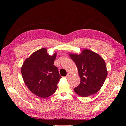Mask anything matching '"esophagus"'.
Returning <instances> with one entry per match:
<instances>
[{"mask_svg": "<svg viewBox=\"0 0 126 126\" xmlns=\"http://www.w3.org/2000/svg\"><path fill=\"white\" fill-rule=\"evenodd\" d=\"M71 74H70V73H68V74H67V76H66V78H69V77H71Z\"/></svg>", "mask_w": 126, "mask_h": 126, "instance_id": "esophagus-1", "label": "esophagus"}]
</instances>
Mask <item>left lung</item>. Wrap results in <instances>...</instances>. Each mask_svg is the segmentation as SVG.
Listing matches in <instances>:
<instances>
[{
  "instance_id": "left-lung-1",
  "label": "left lung",
  "mask_w": 126,
  "mask_h": 126,
  "mask_svg": "<svg viewBox=\"0 0 126 126\" xmlns=\"http://www.w3.org/2000/svg\"><path fill=\"white\" fill-rule=\"evenodd\" d=\"M75 63L80 78V83L74 88L80 96L87 97L100 89L107 76L104 60L94 52L85 49L80 54H69Z\"/></svg>"
}]
</instances>
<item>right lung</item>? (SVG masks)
Segmentation results:
<instances>
[{
    "label": "right lung",
    "mask_w": 126,
    "mask_h": 126,
    "mask_svg": "<svg viewBox=\"0 0 126 126\" xmlns=\"http://www.w3.org/2000/svg\"><path fill=\"white\" fill-rule=\"evenodd\" d=\"M56 53L48 54L47 49L41 48L27 58L21 71L24 82L30 91L41 98L50 96L56 91L62 78L58 68L54 65Z\"/></svg>",
    "instance_id": "1"
}]
</instances>
